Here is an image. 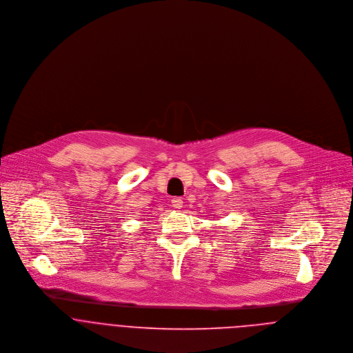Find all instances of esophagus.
I'll return each instance as SVG.
<instances>
[{
  "instance_id": "1",
  "label": "esophagus",
  "mask_w": 353,
  "mask_h": 353,
  "mask_svg": "<svg viewBox=\"0 0 353 353\" xmlns=\"http://www.w3.org/2000/svg\"><path fill=\"white\" fill-rule=\"evenodd\" d=\"M171 206L174 209H182L183 208V201L179 197H175V199L171 200Z\"/></svg>"
}]
</instances>
